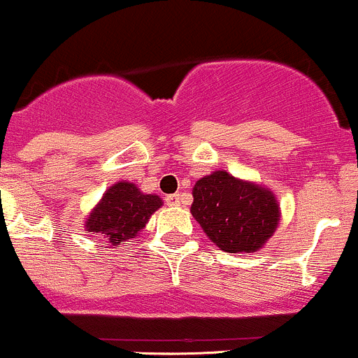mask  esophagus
<instances>
[{"mask_svg":"<svg viewBox=\"0 0 358 358\" xmlns=\"http://www.w3.org/2000/svg\"><path fill=\"white\" fill-rule=\"evenodd\" d=\"M165 201H167L169 205H178L179 201H180V194H179V193L167 194V196H165Z\"/></svg>","mask_w":358,"mask_h":358,"instance_id":"obj_1","label":"esophagus"}]
</instances>
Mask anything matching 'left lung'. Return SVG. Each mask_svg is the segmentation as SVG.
I'll return each mask as SVG.
<instances>
[{"label": "left lung", "mask_w": 358, "mask_h": 358, "mask_svg": "<svg viewBox=\"0 0 358 358\" xmlns=\"http://www.w3.org/2000/svg\"><path fill=\"white\" fill-rule=\"evenodd\" d=\"M191 214L226 252H252L275 233L278 203L266 187L217 171L196 180Z\"/></svg>", "instance_id": "left-lung-1"}]
</instances>
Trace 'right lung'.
<instances>
[{"mask_svg":"<svg viewBox=\"0 0 358 358\" xmlns=\"http://www.w3.org/2000/svg\"><path fill=\"white\" fill-rule=\"evenodd\" d=\"M160 207L162 200L157 194H144L136 184L122 180L106 191L88 217L87 229L106 240L108 245H118L134 238Z\"/></svg>","mask_w":358,"mask_h":358,"instance_id":"obj_1","label":"right lung"}]
</instances>
